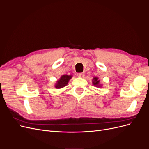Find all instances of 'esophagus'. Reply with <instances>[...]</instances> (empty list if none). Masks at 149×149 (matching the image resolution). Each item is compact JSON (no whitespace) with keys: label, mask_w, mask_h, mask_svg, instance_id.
Masks as SVG:
<instances>
[{"label":"esophagus","mask_w":149,"mask_h":149,"mask_svg":"<svg viewBox=\"0 0 149 149\" xmlns=\"http://www.w3.org/2000/svg\"><path fill=\"white\" fill-rule=\"evenodd\" d=\"M78 77H81V78H83L84 76V73H78Z\"/></svg>","instance_id":"1"}]
</instances>
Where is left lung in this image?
<instances>
[{"label":"left lung","mask_w":149,"mask_h":149,"mask_svg":"<svg viewBox=\"0 0 149 149\" xmlns=\"http://www.w3.org/2000/svg\"><path fill=\"white\" fill-rule=\"evenodd\" d=\"M99 82H100V80H98V78L95 77L93 78V83L94 85L95 86H98V84H99Z\"/></svg>","instance_id":"left-lung-1"}]
</instances>
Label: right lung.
<instances>
[{
  "mask_svg": "<svg viewBox=\"0 0 149 149\" xmlns=\"http://www.w3.org/2000/svg\"><path fill=\"white\" fill-rule=\"evenodd\" d=\"M72 76H68V75H63L61 78L58 80V81L56 85L55 88H58V89H60L61 88L65 86L68 84V83L69 80L71 78Z\"/></svg>",
  "mask_w": 149,
  "mask_h": 149,
  "instance_id": "1",
  "label": "right lung"
}]
</instances>
